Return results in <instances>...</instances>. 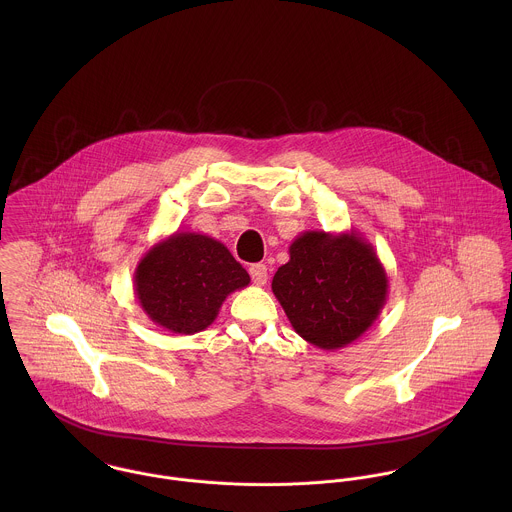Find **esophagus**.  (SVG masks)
I'll use <instances>...</instances> for the list:
<instances>
[{
    "label": "esophagus",
    "mask_w": 512,
    "mask_h": 512,
    "mask_svg": "<svg viewBox=\"0 0 512 512\" xmlns=\"http://www.w3.org/2000/svg\"><path fill=\"white\" fill-rule=\"evenodd\" d=\"M250 278L256 286H264L268 282V268L264 264H252L250 266Z\"/></svg>",
    "instance_id": "34e87169"
}]
</instances>
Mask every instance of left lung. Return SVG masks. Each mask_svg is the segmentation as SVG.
<instances>
[{
	"label": "left lung",
	"mask_w": 512,
	"mask_h": 512,
	"mask_svg": "<svg viewBox=\"0 0 512 512\" xmlns=\"http://www.w3.org/2000/svg\"><path fill=\"white\" fill-rule=\"evenodd\" d=\"M272 292L301 339L337 351L378 319L388 276L374 246L357 230H305L290 244V262L278 268Z\"/></svg>",
	"instance_id": "obj_1"
}]
</instances>
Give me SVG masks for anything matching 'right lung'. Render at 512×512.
Here are the masks:
<instances>
[{
	"label": "right lung",
	"instance_id": "1",
	"mask_svg": "<svg viewBox=\"0 0 512 512\" xmlns=\"http://www.w3.org/2000/svg\"><path fill=\"white\" fill-rule=\"evenodd\" d=\"M250 284L228 248L199 232H173L155 242L134 272V292L147 317L177 335L205 331L224 299Z\"/></svg>",
	"mask_w": 512,
	"mask_h": 512
}]
</instances>
